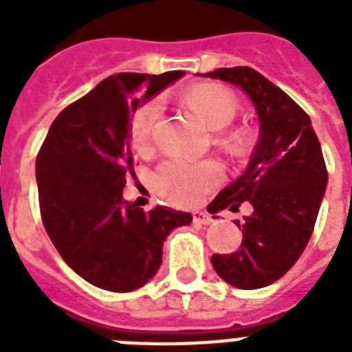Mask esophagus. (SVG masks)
Masks as SVG:
<instances>
[{
    "label": "esophagus",
    "mask_w": 352,
    "mask_h": 352,
    "mask_svg": "<svg viewBox=\"0 0 352 352\" xmlns=\"http://www.w3.org/2000/svg\"><path fill=\"white\" fill-rule=\"evenodd\" d=\"M193 225L208 226L212 225V217L206 212H193Z\"/></svg>",
    "instance_id": "1"
}]
</instances>
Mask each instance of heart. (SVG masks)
Wrapping results in <instances>:
<instances>
[{"instance_id": "1", "label": "heart", "mask_w": 352, "mask_h": 352, "mask_svg": "<svg viewBox=\"0 0 352 352\" xmlns=\"http://www.w3.org/2000/svg\"><path fill=\"white\" fill-rule=\"evenodd\" d=\"M186 106L210 129H223L237 115V98L230 89L219 84L193 85L184 95ZM160 118L159 102H149L135 113L131 124L133 142L138 149H146L153 140V131ZM223 168L215 160L188 162L170 159L159 166L155 173V186L171 203L190 206L199 203L210 188L219 184Z\"/></svg>"}]
</instances>
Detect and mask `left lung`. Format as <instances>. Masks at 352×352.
Segmentation results:
<instances>
[{"instance_id":"obj_1","label":"left lung","mask_w":352,"mask_h":352,"mask_svg":"<svg viewBox=\"0 0 352 352\" xmlns=\"http://www.w3.org/2000/svg\"><path fill=\"white\" fill-rule=\"evenodd\" d=\"M241 87L259 122V138L239 179L223 188L210 214L252 204L234 254H214L215 272L232 287L254 290L278 281L305 250L327 188V168L311 118L287 93L250 67L197 74Z\"/></svg>"}]
</instances>
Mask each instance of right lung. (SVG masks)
Segmentation results:
<instances>
[{"mask_svg":"<svg viewBox=\"0 0 352 352\" xmlns=\"http://www.w3.org/2000/svg\"><path fill=\"white\" fill-rule=\"evenodd\" d=\"M182 76L120 73L102 80L58 115L38 153L43 226L63 261L98 289H140L162 265L170 232L192 223L188 212H144L122 197L127 173L135 175L129 120Z\"/></svg>","mask_w":352,"mask_h":352,"instance_id":"add662e5","label":"right lung"}]
</instances>
